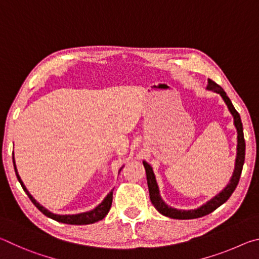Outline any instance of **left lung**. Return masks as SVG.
I'll return each mask as SVG.
<instances>
[{"instance_id": "8db88e82", "label": "left lung", "mask_w": 259, "mask_h": 259, "mask_svg": "<svg viewBox=\"0 0 259 259\" xmlns=\"http://www.w3.org/2000/svg\"><path fill=\"white\" fill-rule=\"evenodd\" d=\"M208 90L214 91L222 96L223 100H224L225 104L229 107V111L231 112L232 115H233L234 119V125L238 131V147H236V160H235V168L233 176H232L231 181L224 190H223L219 194H217L214 198H212L207 203L201 205L198 209H192V210H179L176 208L169 207L168 204H165L163 200L161 199L160 192H159V186H157L154 172H153L152 166L147 163L146 161H143V164L145 166L146 170V178H147V185H148V191H150V199L152 204L154 205L155 209L160 213L163 214V216L174 218V219H194V218H200L203 217L205 214L211 213L213 210H216L218 207H221L223 203H225L227 200L230 199V196L233 194L235 191L236 186H238L241 172H242L243 163H244V156H245V143H244V137H243V126L242 122H241L240 114L236 112L234 108L233 104H232L231 99L227 97V95L221 85H218L216 82L212 80H208Z\"/></svg>"}]
</instances>
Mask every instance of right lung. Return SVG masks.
<instances>
[{
  "instance_id": "obj_1",
  "label": "right lung",
  "mask_w": 259,
  "mask_h": 259,
  "mask_svg": "<svg viewBox=\"0 0 259 259\" xmlns=\"http://www.w3.org/2000/svg\"><path fill=\"white\" fill-rule=\"evenodd\" d=\"M12 160H14V166H15V171H16V176L18 178V181L20 183L21 187H23V190L26 192V194L28 195V198L30 199V201L34 203L35 207H36L40 211L46 214L47 217H49L51 219H54V221L57 222H60V223H64V224H71V225H88V224H94L96 222H99L102 221V219L106 216L108 213L109 209H111V205H112V200H113V191H111L107 194L106 198L103 200V202L98 204L97 207L95 209L90 210V211H87V212H82V213H77V214H56V213H52L49 210L46 209L43 205H41L40 203L37 202L36 200H35L32 195L29 194V192L27 191V188L24 185L23 181H21L20 176L18 175V171H17V168H16V162H15V156H12ZM122 169V168H121ZM120 169V171H121Z\"/></svg>"
}]
</instances>
